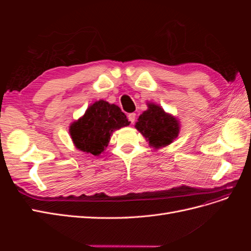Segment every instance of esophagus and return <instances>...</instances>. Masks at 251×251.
Listing matches in <instances>:
<instances>
[{
    "mask_svg": "<svg viewBox=\"0 0 251 251\" xmlns=\"http://www.w3.org/2000/svg\"><path fill=\"white\" fill-rule=\"evenodd\" d=\"M127 119H128V121H130L131 124H134V123H135V119H136V114H135V113L128 114V115H127Z\"/></svg>",
    "mask_w": 251,
    "mask_h": 251,
    "instance_id": "1",
    "label": "esophagus"
}]
</instances>
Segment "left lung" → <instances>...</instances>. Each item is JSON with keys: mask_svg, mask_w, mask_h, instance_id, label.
Wrapping results in <instances>:
<instances>
[{"mask_svg": "<svg viewBox=\"0 0 251 251\" xmlns=\"http://www.w3.org/2000/svg\"><path fill=\"white\" fill-rule=\"evenodd\" d=\"M135 126L151 146L155 148L170 144L178 137L180 128L176 118L154 103H149V109L139 116Z\"/></svg>", "mask_w": 251, "mask_h": 251, "instance_id": "1", "label": "left lung"}]
</instances>
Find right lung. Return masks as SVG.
<instances>
[{"instance_id":"right-lung-1","label":"right lung","mask_w":251,"mask_h":251,"mask_svg":"<svg viewBox=\"0 0 251 251\" xmlns=\"http://www.w3.org/2000/svg\"><path fill=\"white\" fill-rule=\"evenodd\" d=\"M128 125L130 121L119 107L100 100L90 105L85 115L71 125L70 134L75 147L97 156L108 147L112 132Z\"/></svg>"}]
</instances>
